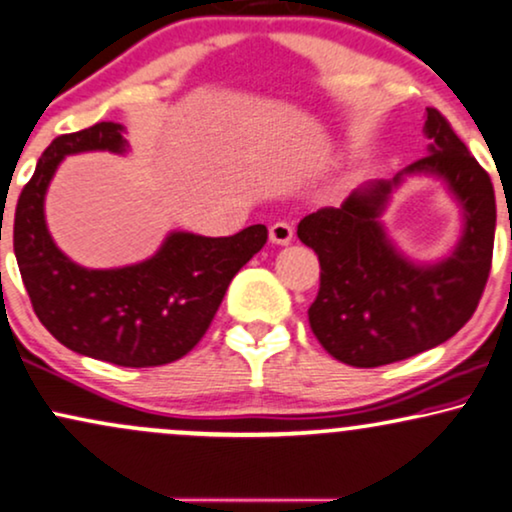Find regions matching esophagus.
Returning a JSON list of instances; mask_svg holds the SVG:
<instances>
[{
    "mask_svg": "<svg viewBox=\"0 0 512 512\" xmlns=\"http://www.w3.org/2000/svg\"><path fill=\"white\" fill-rule=\"evenodd\" d=\"M294 240V228H291V223L287 221H277L270 225V242L272 244H289Z\"/></svg>",
    "mask_w": 512,
    "mask_h": 512,
    "instance_id": "esophagus-1",
    "label": "esophagus"
}]
</instances>
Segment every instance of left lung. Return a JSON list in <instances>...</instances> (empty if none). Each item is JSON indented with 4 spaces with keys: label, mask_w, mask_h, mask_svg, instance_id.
Listing matches in <instances>:
<instances>
[{
    "label": "left lung",
    "mask_w": 512,
    "mask_h": 512,
    "mask_svg": "<svg viewBox=\"0 0 512 512\" xmlns=\"http://www.w3.org/2000/svg\"><path fill=\"white\" fill-rule=\"evenodd\" d=\"M430 155L393 181L362 185L341 207L298 223V240L320 258V291L310 329L331 357L371 369L400 362L447 341L473 317L491 270L496 230L494 185L451 124L426 110ZM442 177L460 202L464 232L437 264L409 262L387 237L380 214L404 175Z\"/></svg>",
    "instance_id": "obj_1"
}]
</instances>
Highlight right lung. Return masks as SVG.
I'll use <instances>...</instances> for the list:
<instances>
[{"mask_svg":"<svg viewBox=\"0 0 512 512\" xmlns=\"http://www.w3.org/2000/svg\"><path fill=\"white\" fill-rule=\"evenodd\" d=\"M124 126L98 122L63 134L39 157L13 218V251L39 322L65 348L117 367L181 360L207 334L232 277L268 240L265 225L232 237L171 232L155 256L112 270L70 261L51 240L44 197L63 157L129 150Z\"/></svg>","mask_w":512,"mask_h":512,"instance_id":"1","label":"right lung"}]
</instances>
